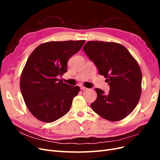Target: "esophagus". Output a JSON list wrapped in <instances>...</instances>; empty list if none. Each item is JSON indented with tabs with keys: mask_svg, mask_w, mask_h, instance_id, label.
Wrapping results in <instances>:
<instances>
[{
	"mask_svg": "<svg viewBox=\"0 0 160 160\" xmlns=\"http://www.w3.org/2000/svg\"><path fill=\"white\" fill-rule=\"evenodd\" d=\"M87 89H88L85 88V87H83V86H81V90H82V91H85V90H87Z\"/></svg>",
	"mask_w": 160,
	"mask_h": 160,
	"instance_id": "esophagus-1",
	"label": "esophagus"
}]
</instances>
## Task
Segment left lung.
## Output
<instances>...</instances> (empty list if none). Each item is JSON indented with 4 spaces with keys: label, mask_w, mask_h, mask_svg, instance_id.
<instances>
[{
    "label": "left lung",
    "mask_w": 160,
    "mask_h": 160,
    "mask_svg": "<svg viewBox=\"0 0 160 160\" xmlns=\"http://www.w3.org/2000/svg\"><path fill=\"white\" fill-rule=\"evenodd\" d=\"M83 51L110 86L108 95L95 89L98 97L91 104L92 109L111 122L125 118L136 107L142 94V74L137 61L117 42L88 41Z\"/></svg>",
    "instance_id": "obj_1"
}]
</instances>
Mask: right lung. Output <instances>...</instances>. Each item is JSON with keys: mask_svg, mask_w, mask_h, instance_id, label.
I'll return each instance as SVG.
<instances>
[{"mask_svg": "<svg viewBox=\"0 0 160 160\" xmlns=\"http://www.w3.org/2000/svg\"><path fill=\"white\" fill-rule=\"evenodd\" d=\"M85 41H50L34 50L22 70L20 88L28 109L41 122L51 123L69 112L79 86L57 79L67 71V61Z\"/></svg>", "mask_w": 160, "mask_h": 160, "instance_id": "right-lung-1", "label": "right lung"}]
</instances>
